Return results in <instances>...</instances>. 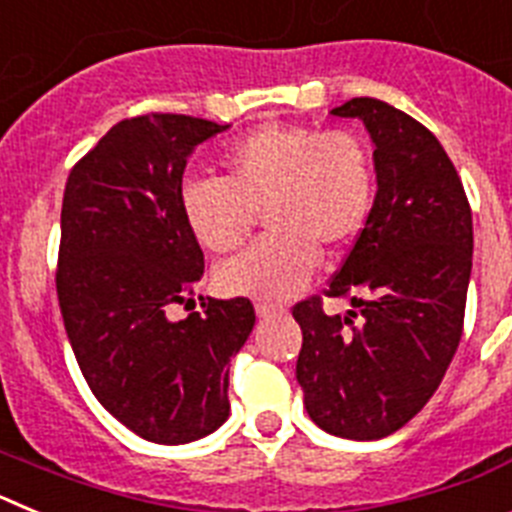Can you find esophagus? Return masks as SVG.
<instances>
[{"label": "esophagus", "mask_w": 512, "mask_h": 512, "mask_svg": "<svg viewBox=\"0 0 512 512\" xmlns=\"http://www.w3.org/2000/svg\"><path fill=\"white\" fill-rule=\"evenodd\" d=\"M282 312V307L269 305V302H259V305H256V315H259V318H274V315H282Z\"/></svg>", "instance_id": "1"}]
</instances>
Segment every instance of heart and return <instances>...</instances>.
<instances>
[{"label": "heart", "mask_w": 512, "mask_h": 512, "mask_svg": "<svg viewBox=\"0 0 512 512\" xmlns=\"http://www.w3.org/2000/svg\"><path fill=\"white\" fill-rule=\"evenodd\" d=\"M223 179H189L179 205L194 241L210 253L241 248L264 212L271 230L217 266L223 295L279 302L305 287L320 248L348 246L372 215L377 174L351 130L261 125L225 148Z\"/></svg>", "instance_id": "heart-1"}]
</instances>
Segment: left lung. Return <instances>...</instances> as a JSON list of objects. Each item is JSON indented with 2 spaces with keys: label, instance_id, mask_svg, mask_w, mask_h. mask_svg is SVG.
Here are the masks:
<instances>
[{
  "label": "left lung",
  "instance_id": "8db88e82",
  "mask_svg": "<svg viewBox=\"0 0 512 512\" xmlns=\"http://www.w3.org/2000/svg\"><path fill=\"white\" fill-rule=\"evenodd\" d=\"M359 117L374 143L377 197L325 295L351 297L325 315L297 302V382L323 431L377 441L400 431L438 390L461 341L472 274V210L431 130L392 104L354 97L330 110Z\"/></svg>",
  "mask_w": 512,
  "mask_h": 512
}]
</instances>
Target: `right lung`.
<instances>
[{
    "label": "right lung",
    "instance_id": "obj_1",
    "mask_svg": "<svg viewBox=\"0 0 512 512\" xmlns=\"http://www.w3.org/2000/svg\"><path fill=\"white\" fill-rule=\"evenodd\" d=\"M228 130L189 115L130 117L71 169L56 289L79 369L107 413L153 443H189L228 420V364L256 323L251 300L194 305L205 256L184 223L187 158Z\"/></svg>",
    "mask_w": 512,
    "mask_h": 512
}]
</instances>
